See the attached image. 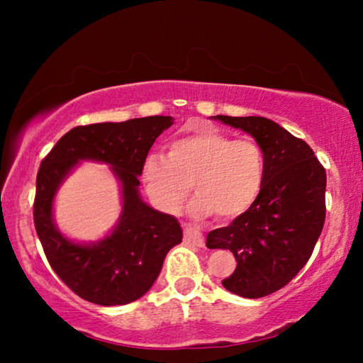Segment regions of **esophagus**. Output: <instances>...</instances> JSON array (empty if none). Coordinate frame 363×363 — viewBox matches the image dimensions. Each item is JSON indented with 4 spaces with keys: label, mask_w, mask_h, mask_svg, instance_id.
Segmentation results:
<instances>
[{
    "label": "esophagus",
    "mask_w": 363,
    "mask_h": 363,
    "mask_svg": "<svg viewBox=\"0 0 363 363\" xmlns=\"http://www.w3.org/2000/svg\"><path fill=\"white\" fill-rule=\"evenodd\" d=\"M184 240L187 243L195 245V247H203L205 245L201 232L196 229V227H192L189 224H184Z\"/></svg>",
    "instance_id": "esophagus-1"
}]
</instances>
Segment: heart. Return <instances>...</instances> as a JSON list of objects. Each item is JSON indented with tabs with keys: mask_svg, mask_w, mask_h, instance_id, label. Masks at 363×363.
Instances as JSON below:
<instances>
[{
	"mask_svg": "<svg viewBox=\"0 0 363 363\" xmlns=\"http://www.w3.org/2000/svg\"><path fill=\"white\" fill-rule=\"evenodd\" d=\"M266 173V153L257 140L213 130L176 139L167 157L153 153L143 164L144 186L157 208L174 214L194 186L190 211L199 218L242 216L259 199Z\"/></svg>",
	"mask_w": 363,
	"mask_h": 363,
	"instance_id": "heart-1",
	"label": "heart"
}]
</instances>
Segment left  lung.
<instances>
[{
	"label": "left lung",
	"mask_w": 363,
	"mask_h": 363,
	"mask_svg": "<svg viewBox=\"0 0 363 363\" xmlns=\"http://www.w3.org/2000/svg\"><path fill=\"white\" fill-rule=\"evenodd\" d=\"M214 118L240 128L261 144L267 173L262 192L250 210L206 237L208 248L230 250L237 267L223 280L243 298L279 291L306 266L325 223L327 173L303 139L264 116Z\"/></svg>",
	"instance_id": "left-lung-1"
}]
</instances>
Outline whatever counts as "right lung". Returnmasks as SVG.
<instances>
[{
  "mask_svg": "<svg viewBox=\"0 0 363 363\" xmlns=\"http://www.w3.org/2000/svg\"><path fill=\"white\" fill-rule=\"evenodd\" d=\"M171 125V116L155 115L77 126L43 158L36 176L35 229L54 272L89 303L121 306L144 296L157 280L164 256L182 240L177 219L153 210L140 200L138 190L147 153ZM82 159L108 162L122 182L119 224L110 236L89 245L67 241L52 220L53 195Z\"/></svg>",
  "mask_w": 363,
  "mask_h": 363,
  "instance_id": "add662e5",
  "label": "right lung"
}]
</instances>
